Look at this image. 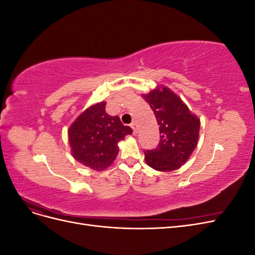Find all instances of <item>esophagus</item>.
I'll list each match as a JSON object with an SVG mask.
<instances>
[{
  "instance_id": "34e87169",
  "label": "esophagus",
  "mask_w": 255,
  "mask_h": 255,
  "mask_svg": "<svg viewBox=\"0 0 255 255\" xmlns=\"http://www.w3.org/2000/svg\"><path fill=\"white\" fill-rule=\"evenodd\" d=\"M130 128H133V132H134V134H136V133H137V130H138V126H137V123H136V122H132V123H130Z\"/></svg>"
}]
</instances>
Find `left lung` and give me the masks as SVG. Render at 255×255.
I'll return each instance as SVG.
<instances>
[{"instance_id": "8db88e82", "label": "left lung", "mask_w": 255, "mask_h": 255, "mask_svg": "<svg viewBox=\"0 0 255 255\" xmlns=\"http://www.w3.org/2000/svg\"><path fill=\"white\" fill-rule=\"evenodd\" d=\"M155 115L160 140L155 149L144 151V159L154 170L173 171L181 168L196 149L200 119L179 96L165 86L142 95Z\"/></svg>"}]
</instances>
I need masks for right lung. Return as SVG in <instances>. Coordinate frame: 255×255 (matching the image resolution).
<instances>
[{
    "label": "right lung",
    "mask_w": 255,
    "mask_h": 255,
    "mask_svg": "<svg viewBox=\"0 0 255 255\" xmlns=\"http://www.w3.org/2000/svg\"><path fill=\"white\" fill-rule=\"evenodd\" d=\"M106 102L85 110L69 128L68 136L73 157L94 170H104L112 165L119 152L118 142L132 134L118 116L105 112Z\"/></svg>",
    "instance_id": "1"
}]
</instances>
